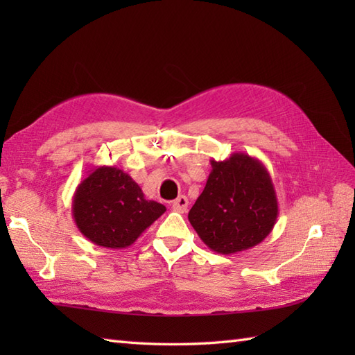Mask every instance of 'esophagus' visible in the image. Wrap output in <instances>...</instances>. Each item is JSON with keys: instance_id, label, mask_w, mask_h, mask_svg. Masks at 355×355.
<instances>
[{"instance_id": "1", "label": "esophagus", "mask_w": 355, "mask_h": 355, "mask_svg": "<svg viewBox=\"0 0 355 355\" xmlns=\"http://www.w3.org/2000/svg\"><path fill=\"white\" fill-rule=\"evenodd\" d=\"M187 205H189V201H187V198L184 197V195H180V197L172 202V209L175 210V212L184 214L186 209H187Z\"/></svg>"}]
</instances>
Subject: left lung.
I'll return each mask as SVG.
<instances>
[{"label":"left lung","mask_w":355,"mask_h":355,"mask_svg":"<svg viewBox=\"0 0 355 355\" xmlns=\"http://www.w3.org/2000/svg\"><path fill=\"white\" fill-rule=\"evenodd\" d=\"M205 191L189 210V221L210 250L233 254L258 245L279 215L271 177L258 158L244 153L210 160Z\"/></svg>","instance_id":"left-lung-1"}]
</instances>
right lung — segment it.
<instances>
[{"instance_id": "1", "label": "right lung", "mask_w": 355, "mask_h": 355, "mask_svg": "<svg viewBox=\"0 0 355 355\" xmlns=\"http://www.w3.org/2000/svg\"><path fill=\"white\" fill-rule=\"evenodd\" d=\"M73 218L93 244L125 248L134 244L166 207L146 200L140 186L116 166H97L73 195Z\"/></svg>"}]
</instances>
